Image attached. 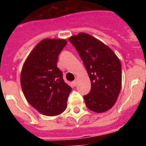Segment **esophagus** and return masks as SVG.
<instances>
[{"label": "esophagus", "instance_id": "1", "mask_svg": "<svg viewBox=\"0 0 146 146\" xmlns=\"http://www.w3.org/2000/svg\"><path fill=\"white\" fill-rule=\"evenodd\" d=\"M72 84H73V86H77V79L74 80L73 81V82H72Z\"/></svg>", "mask_w": 146, "mask_h": 146}]
</instances>
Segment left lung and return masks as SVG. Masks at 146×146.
I'll list each match as a JSON object with an SVG mask.
<instances>
[{
    "label": "left lung",
    "instance_id": "obj_1",
    "mask_svg": "<svg viewBox=\"0 0 146 146\" xmlns=\"http://www.w3.org/2000/svg\"><path fill=\"white\" fill-rule=\"evenodd\" d=\"M75 47L91 82L88 94L83 96L86 106L95 113L110 110L116 102L121 88V64L113 50L86 33L69 38Z\"/></svg>",
    "mask_w": 146,
    "mask_h": 146
}]
</instances>
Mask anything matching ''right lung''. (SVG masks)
<instances>
[{"label":"right lung","instance_id":"right-lung-1","mask_svg":"<svg viewBox=\"0 0 146 146\" xmlns=\"http://www.w3.org/2000/svg\"><path fill=\"white\" fill-rule=\"evenodd\" d=\"M65 39L45 38L33 48L23 64L20 83L25 99L40 113L55 116L67 107L72 88L57 67L58 55L66 45Z\"/></svg>","mask_w":146,"mask_h":146}]
</instances>
